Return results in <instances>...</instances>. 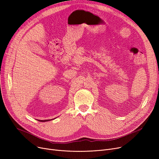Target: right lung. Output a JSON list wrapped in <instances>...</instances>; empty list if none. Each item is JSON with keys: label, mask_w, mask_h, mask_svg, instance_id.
Here are the masks:
<instances>
[{"label": "right lung", "mask_w": 159, "mask_h": 159, "mask_svg": "<svg viewBox=\"0 0 159 159\" xmlns=\"http://www.w3.org/2000/svg\"><path fill=\"white\" fill-rule=\"evenodd\" d=\"M50 120H39V121H40V122H46V121H49Z\"/></svg>", "instance_id": "add662e5"}]
</instances>
